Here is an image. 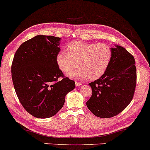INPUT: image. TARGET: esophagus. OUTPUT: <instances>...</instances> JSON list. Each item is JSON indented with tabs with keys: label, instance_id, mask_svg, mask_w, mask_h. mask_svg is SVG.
I'll return each instance as SVG.
<instances>
[{
	"label": "esophagus",
	"instance_id": "1",
	"mask_svg": "<svg viewBox=\"0 0 150 150\" xmlns=\"http://www.w3.org/2000/svg\"><path fill=\"white\" fill-rule=\"evenodd\" d=\"M75 85H76V86H81L82 85V83L81 82H79V81H75Z\"/></svg>",
	"mask_w": 150,
	"mask_h": 150
}]
</instances>
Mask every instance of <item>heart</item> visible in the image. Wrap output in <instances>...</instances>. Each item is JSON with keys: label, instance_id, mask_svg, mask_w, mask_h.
Wrapping results in <instances>:
<instances>
[{"label": "heart", "instance_id": "obj_1", "mask_svg": "<svg viewBox=\"0 0 150 150\" xmlns=\"http://www.w3.org/2000/svg\"><path fill=\"white\" fill-rule=\"evenodd\" d=\"M67 50L57 54L56 61L64 73H69L78 66L77 70L71 73L73 77H88L89 80L100 78L104 74L112 57L110 46L105 43H86L73 41L68 44Z\"/></svg>", "mask_w": 150, "mask_h": 150}]
</instances>
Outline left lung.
Instances as JSON below:
<instances>
[{"instance_id":"obj_1","label":"left lung","mask_w":150,"mask_h":150,"mask_svg":"<svg viewBox=\"0 0 150 150\" xmlns=\"http://www.w3.org/2000/svg\"><path fill=\"white\" fill-rule=\"evenodd\" d=\"M112 57L101 77L89 85L92 94L86 102L96 117L111 118L130 104L137 83V70L133 56L120 46L112 48Z\"/></svg>"}]
</instances>
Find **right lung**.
Instances as JSON below:
<instances>
[{"label": "right lung", "instance_id": "1", "mask_svg": "<svg viewBox=\"0 0 150 150\" xmlns=\"http://www.w3.org/2000/svg\"><path fill=\"white\" fill-rule=\"evenodd\" d=\"M60 40L52 35H36L23 42L13 58L11 76L15 92L25 110L36 118L55 115L75 87L57 64Z\"/></svg>", "mask_w": 150, "mask_h": 150}]
</instances>
